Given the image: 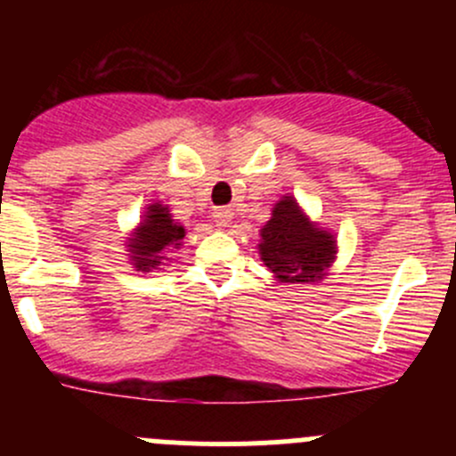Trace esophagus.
Masks as SVG:
<instances>
[{
	"mask_svg": "<svg viewBox=\"0 0 456 456\" xmlns=\"http://www.w3.org/2000/svg\"><path fill=\"white\" fill-rule=\"evenodd\" d=\"M211 216H214V220L220 224V227H227L229 220L233 218V211L229 209V207H214Z\"/></svg>",
	"mask_w": 456,
	"mask_h": 456,
	"instance_id": "1",
	"label": "esophagus"
}]
</instances>
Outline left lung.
Wrapping results in <instances>:
<instances>
[{"label": "left lung", "mask_w": 456, "mask_h": 456, "mask_svg": "<svg viewBox=\"0 0 456 456\" xmlns=\"http://www.w3.org/2000/svg\"><path fill=\"white\" fill-rule=\"evenodd\" d=\"M260 236L262 260L280 282H315L333 262V236L315 229L291 196L273 207Z\"/></svg>", "instance_id": "8db88e82"}]
</instances>
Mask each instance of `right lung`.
Returning <instances> with one entry per match:
<instances>
[{"mask_svg": "<svg viewBox=\"0 0 456 456\" xmlns=\"http://www.w3.org/2000/svg\"><path fill=\"white\" fill-rule=\"evenodd\" d=\"M185 229L183 224L174 223L167 207L151 205L147 207V216L136 229V236L130 238V257L139 271L156 269L160 260H165V251L178 249Z\"/></svg>", "mask_w": 456, "mask_h": 456, "instance_id": "1", "label": "right lung"}]
</instances>
